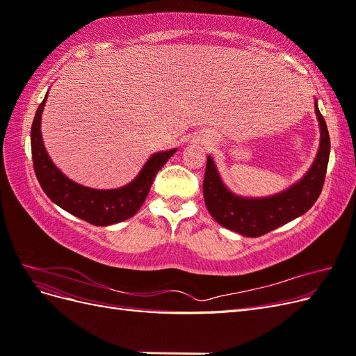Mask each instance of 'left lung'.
I'll use <instances>...</instances> for the list:
<instances>
[{"label": "left lung", "mask_w": 356, "mask_h": 356, "mask_svg": "<svg viewBox=\"0 0 356 356\" xmlns=\"http://www.w3.org/2000/svg\"><path fill=\"white\" fill-rule=\"evenodd\" d=\"M315 111L321 127V145L314 165L303 179L276 196L266 199L234 196L222 184L213 160L208 156L203 178V197L215 221L236 233L258 238L293 221L314 207L324 187L330 159V135L318 104H315Z\"/></svg>", "instance_id": "1"}]
</instances>
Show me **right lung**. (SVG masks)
<instances>
[{
    "mask_svg": "<svg viewBox=\"0 0 356 356\" xmlns=\"http://www.w3.org/2000/svg\"><path fill=\"white\" fill-rule=\"evenodd\" d=\"M47 95L37 108L31 127L32 163L41 188L50 200L67 212L75 215L93 225H110L134 217L148 195L157 172L168 159L177 152H160L147 160L138 177L127 186L114 190H95L77 184L67 178L53 165L41 138V113L44 108Z\"/></svg>",
    "mask_w": 356,
    "mask_h": 356,
    "instance_id": "right-lung-1",
    "label": "right lung"
}]
</instances>
